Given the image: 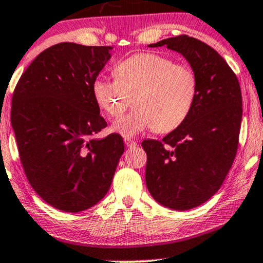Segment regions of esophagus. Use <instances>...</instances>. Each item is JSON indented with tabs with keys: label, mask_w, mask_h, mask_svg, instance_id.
<instances>
[{
	"label": "esophagus",
	"mask_w": 263,
	"mask_h": 263,
	"mask_svg": "<svg viewBox=\"0 0 263 263\" xmlns=\"http://www.w3.org/2000/svg\"><path fill=\"white\" fill-rule=\"evenodd\" d=\"M125 144L128 147V148H132V147L137 146V142L134 140H128V138H125Z\"/></svg>",
	"instance_id": "obj_1"
}]
</instances>
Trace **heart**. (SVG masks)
I'll use <instances>...</instances> for the list:
<instances>
[{
	"instance_id": "1",
	"label": "heart",
	"mask_w": 263,
	"mask_h": 263,
	"mask_svg": "<svg viewBox=\"0 0 263 263\" xmlns=\"http://www.w3.org/2000/svg\"><path fill=\"white\" fill-rule=\"evenodd\" d=\"M115 79L96 78L95 101L110 117H119L132 102L135 108L111 126L115 134L132 138L155 128L179 127L194 107L198 77L194 69L158 53H140L115 66Z\"/></svg>"
}]
</instances>
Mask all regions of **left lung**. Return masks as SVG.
<instances>
[{
  "instance_id": "left-lung-1",
  "label": "left lung",
  "mask_w": 263,
  "mask_h": 263,
  "mask_svg": "<svg viewBox=\"0 0 263 263\" xmlns=\"http://www.w3.org/2000/svg\"><path fill=\"white\" fill-rule=\"evenodd\" d=\"M179 53L198 77L194 107L163 140H146V184L153 199L173 210L199 206L220 189L236 156L242 98L236 75L220 54L188 35L149 48Z\"/></svg>"
}]
</instances>
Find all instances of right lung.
<instances>
[{"label":"right lung","instance_id":"obj_1","mask_svg":"<svg viewBox=\"0 0 263 263\" xmlns=\"http://www.w3.org/2000/svg\"><path fill=\"white\" fill-rule=\"evenodd\" d=\"M112 47L59 43L22 74L12 98L11 125L23 170L45 203L68 213L107 194L125 146L120 135L93 136L107 126L92 83Z\"/></svg>","mask_w":263,"mask_h":263}]
</instances>
